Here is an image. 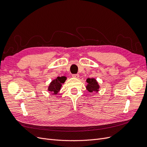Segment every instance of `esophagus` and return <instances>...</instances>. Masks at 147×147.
<instances>
[{
  "mask_svg": "<svg viewBox=\"0 0 147 147\" xmlns=\"http://www.w3.org/2000/svg\"><path fill=\"white\" fill-rule=\"evenodd\" d=\"M72 77H73L74 78H78V77H79V75H78V74H73V75H72Z\"/></svg>",
  "mask_w": 147,
  "mask_h": 147,
  "instance_id": "obj_1",
  "label": "esophagus"
}]
</instances>
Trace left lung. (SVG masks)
Returning <instances> with one entry per match:
<instances>
[{
	"mask_svg": "<svg viewBox=\"0 0 147 147\" xmlns=\"http://www.w3.org/2000/svg\"><path fill=\"white\" fill-rule=\"evenodd\" d=\"M86 82L88 83L87 86H86V89L88 91L90 92L98 91L99 86L95 78H87Z\"/></svg>",
	"mask_w": 147,
	"mask_h": 147,
	"instance_id": "left-lung-1",
	"label": "left lung"
}]
</instances>
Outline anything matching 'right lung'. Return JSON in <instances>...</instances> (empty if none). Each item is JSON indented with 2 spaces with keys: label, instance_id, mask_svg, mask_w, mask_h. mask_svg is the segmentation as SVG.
<instances>
[{
  "label": "right lung",
  "instance_id": "obj_1",
  "mask_svg": "<svg viewBox=\"0 0 147 147\" xmlns=\"http://www.w3.org/2000/svg\"><path fill=\"white\" fill-rule=\"evenodd\" d=\"M66 80V77H58L55 80L52 81L49 87L48 90L49 92H52L53 94H56L60 91V88L61 87V84L64 83Z\"/></svg>",
  "mask_w": 147,
  "mask_h": 147
}]
</instances>
